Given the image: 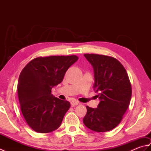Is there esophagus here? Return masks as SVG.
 <instances>
[{
    "instance_id": "obj_1",
    "label": "esophagus",
    "mask_w": 151,
    "mask_h": 151,
    "mask_svg": "<svg viewBox=\"0 0 151 151\" xmlns=\"http://www.w3.org/2000/svg\"><path fill=\"white\" fill-rule=\"evenodd\" d=\"M70 104H71L73 106H76L78 104V102L77 101L74 100V101H72L71 102H70Z\"/></svg>"
}]
</instances>
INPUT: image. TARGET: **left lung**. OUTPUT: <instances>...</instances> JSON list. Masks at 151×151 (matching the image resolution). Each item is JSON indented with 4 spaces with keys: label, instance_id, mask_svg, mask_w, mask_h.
Wrapping results in <instances>:
<instances>
[{
    "label": "left lung",
    "instance_id": "left-lung-1",
    "mask_svg": "<svg viewBox=\"0 0 151 151\" xmlns=\"http://www.w3.org/2000/svg\"><path fill=\"white\" fill-rule=\"evenodd\" d=\"M84 56L93 67V88L101 101L96 108L86 106L83 122L95 132H107L123 119L130 104L132 86L126 70L117 59L95 54Z\"/></svg>",
    "mask_w": 151,
    "mask_h": 151
}]
</instances>
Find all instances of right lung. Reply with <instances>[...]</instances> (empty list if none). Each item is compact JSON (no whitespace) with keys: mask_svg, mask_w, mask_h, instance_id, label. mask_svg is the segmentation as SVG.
<instances>
[{"mask_svg":"<svg viewBox=\"0 0 151 151\" xmlns=\"http://www.w3.org/2000/svg\"><path fill=\"white\" fill-rule=\"evenodd\" d=\"M78 58L50 56L34 58L19 75L17 93L21 110L29 127L39 133L58 129L70 104L51 94L62 82L66 71Z\"/></svg>","mask_w":151,"mask_h":151,"instance_id":"1","label":"right lung"}]
</instances>
